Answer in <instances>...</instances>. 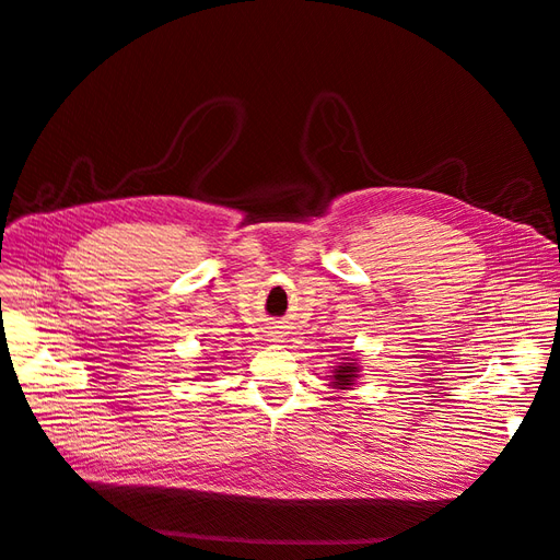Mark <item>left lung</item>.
<instances>
[{
  "instance_id": "obj_1",
  "label": "left lung",
  "mask_w": 560,
  "mask_h": 560,
  "mask_svg": "<svg viewBox=\"0 0 560 560\" xmlns=\"http://www.w3.org/2000/svg\"><path fill=\"white\" fill-rule=\"evenodd\" d=\"M331 385L338 390H350L357 376H360V366H357V360H350V357H342V362L334 366L331 371Z\"/></svg>"
}]
</instances>
